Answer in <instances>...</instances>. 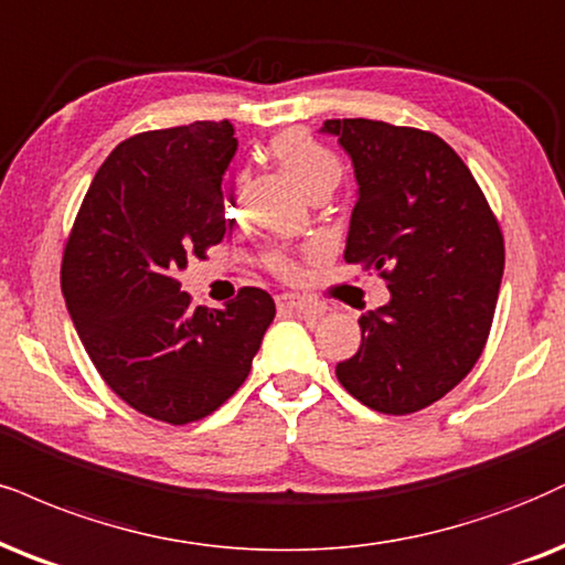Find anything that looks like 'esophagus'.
I'll return each instance as SVG.
<instances>
[{"label": "esophagus", "mask_w": 565, "mask_h": 565, "mask_svg": "<svg viewBox=\"0 0 565 565\" xmlns=\"http://www.w3.org/2000/svg\"><path fill=\"white\" fill-rule=\"evenodd\" d=\"M275 301H277V309H280V311H309V309H315V303H311L309 298H301L296 294H280L275 298Z\"/></svg>", "instance_id": "obj_1"}]
</instances>
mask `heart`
I'll list each match as a JSON object with an SVG mask.
<instances>
[{
  "label": "heart",
  "instance_id": "heart-1",
  "mask_svg": "<svg viewBox=\"0 0 565 565\" xmlns=\"http://www.w3.org/2000/svg\"><path fill=\"white\" fill-rule=\"evenodd\" d=\"M271 154H275L282 170L294 178V183L301 188L306 196L330 193L340 183V175H343L340 159L327 146L319 143L317 138L303 134V130H288V134L277 136L271 141ZM235 204H238V193L233 196V206ZM264 264H267L269 271H275L277 277H285V280H294L298 271H301L285 250H271Z\"/></svg>",
  "mask_w": 565,
  "mask_h": 565
}]
</instances>
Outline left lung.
Here are the masks:
<instances>
[{
    "label": "left lung",
    "instance_id": "8db88e82",
    "mask_svg": "<svg viewBox=\"0 0 565 565\" xmlns=\"http://www.w3.org/2000/svg\"><path fill=\"white\" fill-rule=\"evenodd\" d=\"M353 159L359 199L345 262L393 294L359 317L361 345L335 374L380 414H416L482 356L505 267L498 217L440 136L382 120H324Z\"/></svg>",
    "mask_w": 565,
    "mask_h": 565
}]
</instances>
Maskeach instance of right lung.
Here are the masks:
<instances>
[{
  "label": "right lung",
  "instance_id": "add662e5",
  "mask_svg": "<svg viewBox=\"0 0 565 565\" xmlns=\"http://www.w3.org/2000/svg\"><path fill=\"white\" fill-rule=\"evenodd\" d=\"M235 149L227 120L125 138L90 180L62 254V296L96 372L138 414L175 427L246 382L275 319L262 288H241L225 309L180 290L188 259L225 238L222 175Z\"/></svg>",
  "mask_w": 565,
  "mask_h": 565
}]
</instances>
